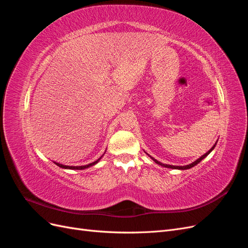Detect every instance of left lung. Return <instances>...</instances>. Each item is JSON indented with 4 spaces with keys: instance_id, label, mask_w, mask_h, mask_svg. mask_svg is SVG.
Masks as SVG:
<instances>
[{
    "instance_id": "left-lung-1",
    "label": "left lung",
    "mask_w": 248,
    "mask_h": 248,
    "mask_svg": "<svg viewBox=\"0 0 248 248\" xmlns=\"http://www.w3.org/2000/svg\"><path fill=\"white\" fill-rule=\"evenodd\" d=\"M217 142V141H216ZM216 142H215V144H214V146L211 148V149H210L209 150V151L207 152V153H205L204 155H202L201 157H200V158H198L196 161H193L192 163H189V164H187V166H181V167H178V166H170V164H164V163H161L160 161H158V160H156L155 158H153V157H151V156H150V157H151V158H152V160L155 162V163H157V164H159V166H161V167H164V168H169V169H175V170H188V169H191V168H193L194 166H197V164L198 163H200L202 159H204L205 158V157H207L210 153H211V151H212V150L215 148V146H216ZM149 155V154H148Z\"/></svg>"
}]
</instances>
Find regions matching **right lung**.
Segmentation results:
<instances>
[{"instance_id": "obj_1", "label": "right lung", "mask_w": 248, "mask_h": 248, "mask_svg": "<svg viewBox=\"0 0 248 248\" xmlns=\"http://www.w3.org/2000/svg\"><path fill=\"white\" fill-rule=\"evenodd\" d=\"M103 156V155H102ZM101 156V157H102ZM101 157L99 159H97L96 161H94V162H92V163H89V164H86V166H79V167H70V166H64V164H62V163H58V162H55L58 167H60V168H62V169H66V170H85V169H88V168H91V167H93V166H95L96 163H98L99 162V160L101 159Z\"/></svg>"}]
</instances>
